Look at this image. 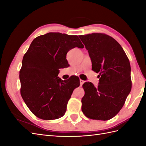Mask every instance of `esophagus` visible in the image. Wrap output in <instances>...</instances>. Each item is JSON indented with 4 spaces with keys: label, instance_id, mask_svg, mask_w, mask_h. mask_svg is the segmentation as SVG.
I'll list each match as a JSON object with an SVG mask.
<instances>
[{
    "label": "esophagus",
    "instance_id": "obj_1",
    "mask_svg": "<svg viewBox=\"0 0 146 146\" xmlns=\"http://www.w3.org/2000/svg\"><path fill=\"white\" fill-rule=\"evenodd\" d=\"M84 83H85V81L83 80H81V79H80V86H82V85H83V84Z\"/></svg>",
    "mask_w": 146,
    "mask_h": 146
}]
</instances>
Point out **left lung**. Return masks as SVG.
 <instances>
[{
	"mask_svg": "<svg viewBox=\"0 0 146 146\" xmlns=\"http://www.w3.org/2000/svg\"><path fill=\"white\" fill-rule=\"evenodd\" d=\"M89 53L92 69L99 73L97 87L83 85V114L90 119L107 121L121 110L131 89L129 58L119 44L107 35L94 33L79 36Z\"/></svg>",
	"mask_w": 146,
	"mask_h": 146,
	"instance_id": "1",
	"label": "left lung"
}]
</instances>
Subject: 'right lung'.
Wrapping results in <instances>:
<instances>
[{
	"instance_id": "1",
	"label": "right lung",
	"mask_w": 146,
	"mask_h": 146,
	"mask_svg": "<svg viewBox=\"0 0 146 146\" xmlns=\"http://www.w3.org/2000/svg\"><path fill=\"white\" fill-rule=\"evenodd\" d=\"M84 46L77 35L48 33L35 38L22 62L21 94L35 116L53 120L64 116L75 88L80 86L76 77L63 80L59 69L68 63L66 54Z\"/></svg>"
}]
</instances>
